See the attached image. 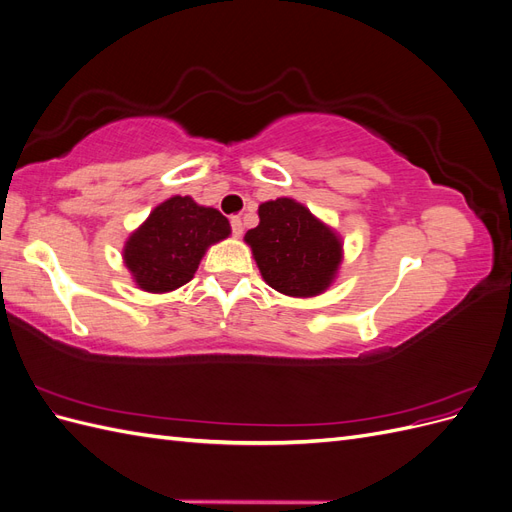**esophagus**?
<instances>
[{
    "instance_id": "esophagus-1",
    "label": "esophagus",
    "mask_w": 512,
    "mask_h": 512,
    "mask_svg": "<svg viewBox=\"0 0 512 512\" xmlns=\"http://www.w3.org/2000/svg\"><path fill=\"white\" fill-rule=\"evenodd\" d=\"M230 226H232V235H235V237H241V235H243V222H241L239 215H232V218H230Z\"/></svg>"
}]
</instances>
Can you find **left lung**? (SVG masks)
Returning <instances> with one entry per match:
<instances>
[{
	"label": "left lung",
	"instance_id": "8db88e82",
	"mask_svg": "<svg viewBox=\"0 0 512 512\" xmlns=\"http://www.w3.org/2000/svg\"><path fill=\"white\" fill-rule=\"evenodd\" d=\"M260 224L247 230L265 282L290 297H314L329 288L342 262V241L292 198L258 207Z\"/></svg>",
	"mask_w": 512,
	"mask_h": 512
}]
</instances>
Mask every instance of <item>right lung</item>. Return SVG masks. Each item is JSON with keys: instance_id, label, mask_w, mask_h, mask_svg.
<instances>
[{"instance_id": "1", "label": "right lung", "mask_w": 512, "mask_h": 512, "mask_svg": "<svg viewBox=\"0 0 512 512\" xmlns=\"http://www.w3.org/2000/svg\"><path fill=\"white\" fill-rule=\"evenodd\" d=\"M228 235L230 224L218 209L200 207L190 196H173L132 232L123 260L143 290L168 292L188 284L207 247Z\"/></svg>"}]
</instances>
